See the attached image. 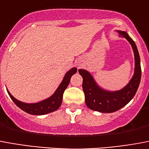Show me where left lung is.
<instances>
[{"label": "left lung", "instance_id": "left-lung-1", "mask_svg": "<svg viewBox=\"0 0 149 149\" xmlns=\"http://www.w3.org/2000/svg\"><path fill=\"white\" fill-rule=\"evenodd\" d=\"M121 36L130 42L134 54L135 67L134 72L129 83L123 88L118 91H108L101 88L92 77L85 69H79V73L83 77L84 92L85 95L87 107L92 111L101 113H112L125 107L136 94L141 78V60L137 48L134 41L125 31H117Z\"/></svg>", "mask_w": 149, "mask_h": 149}]
</instances>
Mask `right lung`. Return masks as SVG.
Here are the masks:
<instances>
[{
  "label": "right lung",
  "mask_w": 149,
  "mask_h": 149,
  "mask_svg": "<svg viewBox=\"0 0 149 149\" xmlns=\"http://www.w3.org/2000/svg\"><path fill=\"white\" fill-rule=\"evenodd\" d=\"M77 72V69L75 67L69 69L64 76L63 80L61 82L58 88L56 89L54 93L49 98L42 100L40 102H34V103H27V102H21L19 100H16L8 91V90H7V91L14 103L21 110L27 112V114H33V115H43V114H49L58 110L60 107L61 104L62 102L64 91L69 85L72 76L75 74Z\"/></svg>",
  "instance_id": "obj_1"
}]
</instances>
